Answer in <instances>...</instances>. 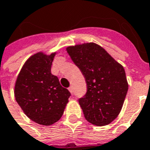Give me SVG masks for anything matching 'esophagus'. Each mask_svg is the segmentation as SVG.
I'll return each mask as SVG.
<instances>
[{"instance_id": "34e87169", "label": "esophagus", "mask_w": 150, "mask_h": 150, "mask_svg": "<svg viewBox=\"0 0 150 150\" xmlns=\"http://www.w3.org/2000/svg\"><path fill=\"white\" fill-rule=\"evenodd\" d=\"M69 92H70L71 93H73V92H74V88H73V86H70L69 87Z\"/></svg>"}]
</instances>
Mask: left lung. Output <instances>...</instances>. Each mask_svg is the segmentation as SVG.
Returning <instances> with one entry per match:
<instances>
[{
	"mask_svg": "<svg viewBox=\"0 0 150 150\" xmlns=\"http://www.w3.org/2000/svg\"><path fill=\"white\" fill-rule=\"evenodd\" d=\"M67 52L86 78L87 92L78 100L86 119L97 126L111 123L127 94L124 68L97 44L68 47Z\"/></svg>",
	"mask_w": 150,
	"mask_h": 150,
	"instance_id": "obj_1",
	"label": "left lung"
}]
</instances>
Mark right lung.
I'll return each instance as SVG.
<instances>
[{
    "label": "right lung",
    "instance_id": "add662e5",
    "mask_svg": "<svg viewBox=\"0 0 150 150\" xmlns=\"http://www.w3.org/2000/svg\"><path fill=\"white\" fill-rule=\"evenodd\" d=\"M55 53L39 52L25 62L17 76L15 98L26 116L43 125L54 124L62 117L70 92L51 74Z\"/></svg>",
    "mask_w": 150,
    "mask_h": 150
}]
</instances>
